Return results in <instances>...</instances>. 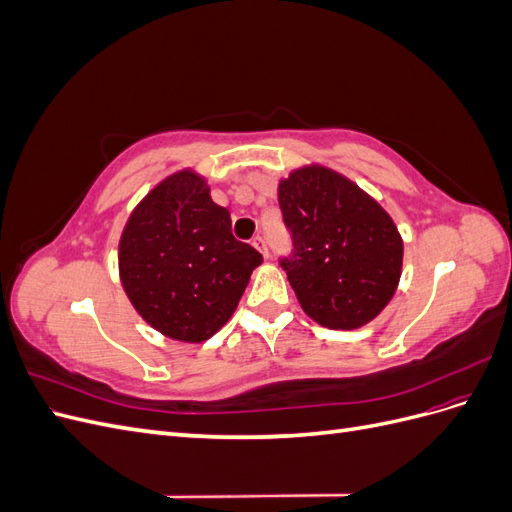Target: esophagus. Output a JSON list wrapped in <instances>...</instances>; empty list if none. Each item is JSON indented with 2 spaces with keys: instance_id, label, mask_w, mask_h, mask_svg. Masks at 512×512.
I'll list each match as a JSON object with an SVG mask.
<instances>
[{
  "instance_id": "obj_1",
  "label": "esophagus",
  "mask_w": 512,
  "mask_h": 512,
  "mask_svg": "<svg viewBox=\"0 0 512 512\" xmlns=\"http://www.w3.org/2000/svg\"><path fill=\"white\" fill-rule=\"evenodd\" d=\"M252 245L256 247V250L262 254V256H269V250H267V241L265 239H262V237H254V241H252Z\"/></svg>"
}]
</instances>
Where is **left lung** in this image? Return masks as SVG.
I'll list each match as a JSON object with an SVG mask.
<instances>
[{
  "label": "left lung",
  "instance_id": "left-lung-1",
  "mask_svg": "<svg viewBox=\"0 0 512 512\" xmlns=\"http://www.w3.org/2000/svg\"><path fill=\"white\" fill-rule=\"evenodd\" d=\"M277 200L294 239L282 267L303 312L327 329L365 327L393 299L404 267V239L391 215L322 164L280 179Z\"/></svg>",
  "mask_w": 512,
  "mask_h": 512
}]
</instances>
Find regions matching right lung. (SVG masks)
Listing matches in <instances>:
<instances>
[{
	"label": "right lung",
	"mask_w": 512,
	"mask_h": 512,
	"mask_svg": "<svg viewBox=\"0 0 512 512\" xmlns=\"http://www.w3.org/2000/svg\"><path fill=\"white\" fill-rule=\"evenodd\" d=\"M117 260L138 316L175 342L200 344L235 314L262 256L232 237L205 177L183 168L134 207Z\"/></svg>",
	"instance_id": "1"
}]
</instances>
